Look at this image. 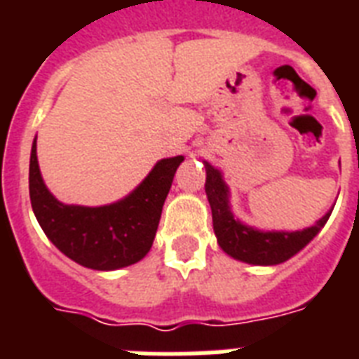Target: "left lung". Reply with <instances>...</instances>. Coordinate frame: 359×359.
<instances>
[{"label": "left lung", "mask_w": 359, "mask_h": 359, "mask_svg": "<svg viewBox=\"0 0 359 359\" xmlns=\"http://www.w3.org/2000/svg\"><path fill=\"white\" fill-rule=\"evenodd\" d=\"M205 168H207L205 190H207L208 203L212 208L214 233L218 236V244L222 245V250L238 261L250 262V264H264V266L285 262L296 255L304 245L309 244L313 236L328 222L330 212L318 219L313 227L294 231V233H285V231L262 233V231L251 229L248 225L240 224L231 214L229 190L222 179V173L207 162H205Z\"/></svg>", "instance_id": "1"}]
</instances>
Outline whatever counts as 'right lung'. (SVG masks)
I'll return each instance as SVG.
<instances>
[{
	"instance_id": "1",
	"label": "right lung",
	"mask_w": 359,
	"mask_h": 359,
	"mask_svg": "<svg viewBox=\"0 0 359 359\" xmlns=\"http://www.w3.org/2000/svg\"><path fill=\"white\" fill-rule=\"evenodd\" d=\"M184 156L165 158L123 201L106 207L63 205L48 191L31 147L29 197L42 231L53 245L81 266L117 270L141 261L156 235L162 207Z\"/></svg>"
}]
</instances>
